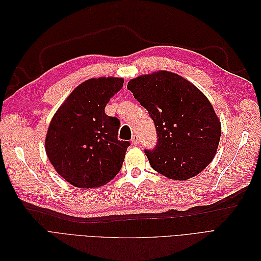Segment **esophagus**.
Here are the masks:
<instances>
[{
	"label": "esophagus",
	"instance_id": "esophagus-1",
	"mask_svg": "<svg viewBox=\"0 0 261 261\" xmlns=\"http://www.w3.org/2000/svg\"><path fill=\"white\" fill-rule=\"evenodd\" d=\"M132 143L135 145V146H137V145H139V137L137 136V135H133V137H132Z\"/></svg>",
	"mask_w": 261,
	"mask_h": 261
}]
</instances>
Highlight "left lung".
Returning a JSON list of instances; mask_svg holds the SVG:
<instances>
[{
    "label": "left lung",
    "mask_w": 261,
    "mask_h": 261,
    "mask_svg": "<svg viewBox=\"0 0 261 261\" xmlns=\"http://www.w3.org/2000/svg\"><path fill=\"white\" fill-rule=\"evenodd\" d=\"M127 88L154 122L156 145L145 150L152 169L185 180L207 168L221 136V123L207 97L185 78L167 70L134 78Z\"/></svg>",
    "instance_id": "obj_1"
}]
</instances>
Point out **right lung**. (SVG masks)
Wrapping results in <instances>:
<instances>
[{"instance_id": "add662e5", "label": "right lung", "mask_w": 261, "mask_h": 261, "mask_svg": "<svg viewBox=\"0 0 261 261\" xmlns=\"http://www.w3.org/2000/svg\"><path fill=\"white\" fill-rule=\"evenodd\" d=\"M123 78H91L72 91L54 114L45 151L59 174L80 188L107 184L120 172L129 141L118 140L120 120L106 114Z\"/></svg>"}]
</instances>
